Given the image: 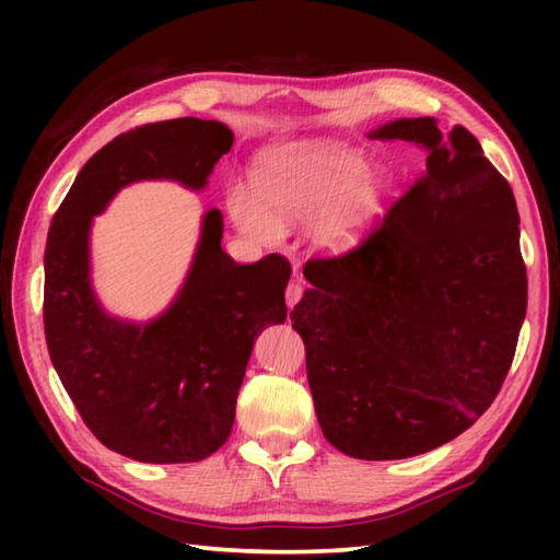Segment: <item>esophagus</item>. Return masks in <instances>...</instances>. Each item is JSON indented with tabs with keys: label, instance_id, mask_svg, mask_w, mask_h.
Here are the masks:
<instances>
[{
	"label": "esophagus",
	"instance_id": "esophagus-1",
	"mask_svg": "<svg viewBox=\"0 0 560 560\" xmlns=\"http://www.w3.org/2000/svg\"><path fill=\"white\" fill-rule=\"evenodd\" d=\"M301 299H303V287L299 281H291L289 289H287V305L295 307V303H299Z\"/></svg>",
	"mask_w": 560,
	"mask_h": 560
}]
</instances>
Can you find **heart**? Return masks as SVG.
<instances>
[{"label":"heart","instance_id":"obj_1","mask_svg":"<svg viewBox=\"0 0 560 560\" xmlns=\"http://www.w3.org/2000/svg\"><path fill=\"white\" fill-rule=\"evenodd\" d=\"M389 175L339 141H295L265 149L253 163L255 197L235 189L229 199L237 229L257 243H277L283 225L313 223L325 253L363 243L383 209Z\"/></svg>","mask_w":560,"mask_h":560}]
</instances>
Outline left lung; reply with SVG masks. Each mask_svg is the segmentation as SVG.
Wrapping results in <instances>:
<instances>
[{
    "label": "left lung",
    "instance_id": "left-lung-1",
    "mask_svg": "<svg viewBox=\"0 0 560 560\" xmlns=\"http://www.w3.org/2000/svg\"><path fill=\"white\" fill-rule=\"evenodd\" d=\"M428 151L425 171L351 253L311 259L291 323L325 438L355 459H407L491 407L527 313L520 213L469 129L435 117L373 129Z\"/></svg>",
    "mask_w": 560,
    "mask_h": 560
}]
</instances>
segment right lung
Segmentation results:
<instances>
[{
    "instance_id": "right-lung-1",
    "label": "right lung",
    "mask_w": 560,
    "mask_h": 560,
    "mask_svg": "<svg viewBox=\"0 0 560 560\" xmlns=\"http://www.w3.org/2000/svg\"><path fill=\"white\" fill-rule=\"evenodd\" d=\"M231 147L229 127L199 117L129 129L83 165L47 233V351L83 423L129 459L199 462L229 440L255 339L287 319L291 271L279 255L237 265L221 247V211L211 209L173 303L132 323L105 311L93 291V217L141 180L199 192Z\"/></svg>"
}]
</instances>
